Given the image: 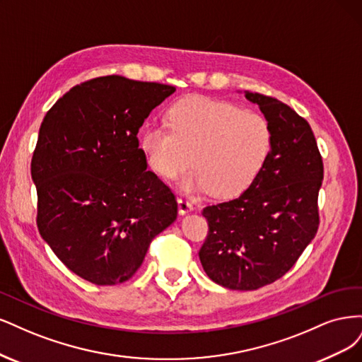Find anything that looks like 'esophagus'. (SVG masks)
I'll return each instance as SVG.
<instances>
[{
	"label": "esophagus",
	"instance_id": "esophagus-1",
	"mask_svg": "<svg viewBox=\"0 0 362 362\" xmlns=\"http://www.w3.org/2000/svg\"><path fill=\"white\" fill-rule=\"evenodd\" d=\"M177 206H179V214H180V215H186L188 212H192V211H194L192 203L186 200V198H179V200H177Z\"/></svg>",
	"mask_w": 362,
	"mask_h": 362
}]
</instances>
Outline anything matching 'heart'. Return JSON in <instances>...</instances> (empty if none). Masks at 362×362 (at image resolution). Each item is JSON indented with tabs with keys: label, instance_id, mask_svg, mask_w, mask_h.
I'll return each instance as SVG.
<instances>
[{
	"label": "heart",
	"instance_id": "b5f03b06",
	"mask_svg": "<svg viewBox=\"0 0 362 362\" xmlns=\"http://www.w3.org/2000/svg\"><path fill=\"white\" fill-rule=\"evenodd\" d=\"M167 123L148 126L139 146L151 170L165 179L179 176L192 156L195 171L182 182L185 192L242 194L259 177L274 146V131L262 114L209 98L173 103Z\"/></svg>",
	"mask_w": 362,
	"mask_h": 362
}]
</instances>
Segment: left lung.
I'll use <instances>...</instances> for the list:
<instances>
[{"instance_id": "8db88e82", "label": "left lung", "mask_w": 362, "mask_h": 362, "mask_svg": "<svg viewBox=\"0 0 362 362\" xmlns=\"http://www.w3.org/2000/svg\"><path fill=\"white\" fill-rule=\"evenodd\" d=\"M243 93L272 127V151L247 191L203 209L209 233L198 255L216 284L257 290L281 278L316 236L323 164L305 119L278 99Z\"/></svg>"}]
</instances>
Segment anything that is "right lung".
Instances as JSON below:
<instances>
[{
	"mask_svg": "<svg viewBox=\"0 0 362 362\" xmlns=\"http://www.w3.org/2000/svg\"><path fill=\"white\" fill-rule=\"evenodd\" d=\"M174 91L100 76L69 90L42 122L31 160L39 233L93 284L127 281L177 218L176 197L138 147L139 127Z\"/></svg>",
	"mask_w": 362,
	"mask_h": 362,
	"instance_id": "1",
	"label": "right lung"
}]
</instances>
